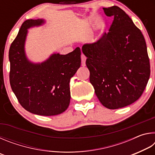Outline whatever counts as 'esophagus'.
Wrapping results in <instances>:
<instances>
[{"label":"esophagus","mask_w":155,"mask_h":155,"mask_svg":"<svg viewBox=\"0 0 155 155\" xmlns=\"http://www.w3.org/2000/svg\"><path fill=\"white\" fill-rule=\"evenodd\" d=\"M86 57L84 54H81V65L83 66H85V61H86Z\"/></svg>","instance_id":"34e87169"}]
</instances>
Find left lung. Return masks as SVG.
<instances>
[{"label": "left lung", "mask_w": 155, "mask_h": 155, "mask_svg": "<svg viewBox=\"0 0 155 155\" xmlns=\"http://www.w3.org/2000/svg\"><path fill=\"white\" fill-rule=\"evenodd\" d=\"M114 17L109 33L82 47L90 81L106 108L116 109L140 98L150 78V61L141 31L122 9L103 8Z\"/></svg>", "instance_id": "8db88e82"}]
</instances>
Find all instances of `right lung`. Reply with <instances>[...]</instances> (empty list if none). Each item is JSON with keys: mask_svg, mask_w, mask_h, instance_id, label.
Segmentation results:
<instances>
[{"mask_svg": "<svg viewBox=\"0 0 155 155\" xmlns=\"http://www.w3.org/2000/svg\"><path fill=\"white\" fill-rule=\"evenodd\" d=\"M44 19L23 22L10 46V85L23 108L33 114L51 116L68 109L70 102V81L81 66V50L67 54H52L41 63L31 61L25 52L28 29L40 27Z\"/></svg>", "mask_w": 155, "mask_h": 155, "instance_id": "obj_1", "label": "right lung"}]
</instances>
